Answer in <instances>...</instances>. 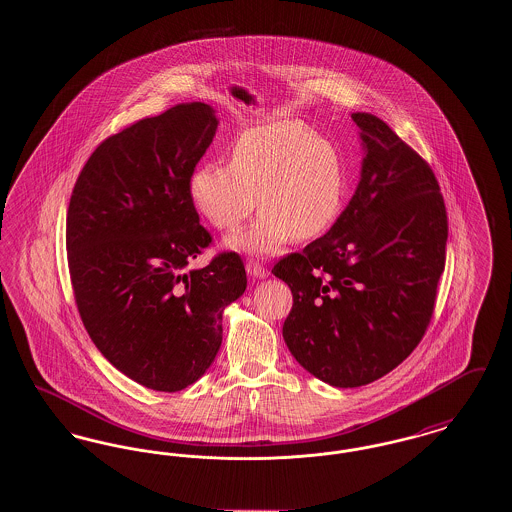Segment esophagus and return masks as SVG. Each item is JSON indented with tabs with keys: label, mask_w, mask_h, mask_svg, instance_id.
Listing matches in <instances>:
<instances>
[{
	"label": "esophagus",
	"mask_w": 512,
	"mask_h": 512,
	"mask_svg": "<svg viewBox=\"0 0 512 512\" xmlns=\"http://www.w3.org/2000/svg\"><path fill=\"white\" fill-rule=\"evenodd\" d=\"M245 268H247V274L253 276V278H257V280H265V278H268L267 268L263 267L261 263H257V261H249V263L245 265Z\"/></svg>",
	"instance_id": "obj_1"
}]
</instances>
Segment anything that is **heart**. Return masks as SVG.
Wrapping results in <instances>:
<instances>
[{"label":"heart","mask_w":512,"mask_h":512,"mask_svg":"<svg viewBox=\"0 0 512 512\" xmlns=\"http://www.w3.org/2000/svg\"><path fill=\"white\" fill-rule=\"evenodd\" d=\"M195 211L219 230H236L257 205L259 217L224 245L249 255L278 253L290 238L311 240L330 228L343 201L336 147L301 122L278 119L244 130L228 165L201 163L188 178Z\"/></svg>","instance_id":"heart-1"}]
</instances>
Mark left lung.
I'll use <instances>...</instances> for the list:
<instances>
[{
    "label": "left lung",
    "instance_id": "left-lung-1",
    "mask_svg": "<svg viewBox=\"0 0 512 512\" xmlns=\"http://www.w3.org/2000/svg\"><path fill=\"white\" fill-rule=\"evenodd\" d=\"M363 147L357 190L332 228L272 274L293 293L282 336L295 361L334 388L401 365L434 313L447 215L428 163L390 126L353 113Z\"/></svg>",
    "mask_w": 512,
    "mask_h": 512
}]
</instances>
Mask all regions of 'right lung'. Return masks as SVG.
<instances>
[{
	"label": "right lung",
	"mask_w": 512,
	"mask_h": 512,
	"mask_svg": "<svg viewBox=\"0 0 512 512\" xmlns=\"http://www.w3.org/2000/svg\"><path fill=\"white\" fill-rule=\"evenodd\" d=\"M217 126L201 101L138 121L92 153L71 195L78 313L101 355L149 390H184L207 372L222 313L247 288L236 253L188 268L211 236L186 186Z\"/></svg>",
	"instance_id": "add662e5"
}]
</instances>
